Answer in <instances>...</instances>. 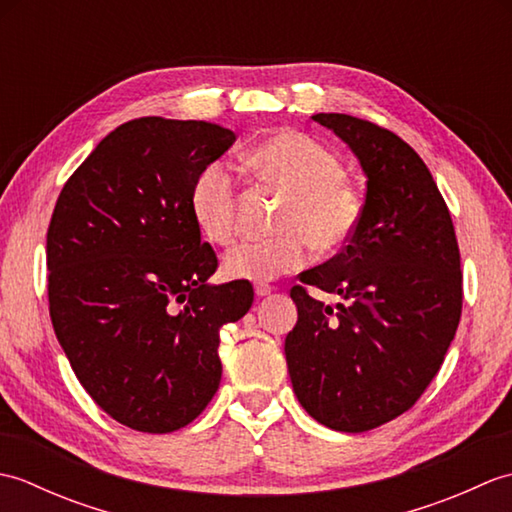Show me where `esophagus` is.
Here are the masks:
<instances>
[{
  "mask_svg": "<svg viewBox=\"0 0 512 512\" xmlns=\"http://www.w3.org/2000/svg\"><path fill=\"white\" fill-rule=\"evenodd\" d=\"M273 290H275V288L268 286V284H257V286H255V295H257V297H268Z\"/></svg>",
  "mask_w": 512,
  "mask_h": 512,
  "instance_id": "esophagus-1",
  "label": "esophagus"
}]
</instances>
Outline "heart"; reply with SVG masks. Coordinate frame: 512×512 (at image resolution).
<instances>
[{
    "label": "heart",
    "instance_id": "obj_1",
    "mask_svg": "<svg viewBox=\"0 0 512 512\" xmlns=\"http://www.w3.org/2000/svg\"><path fill=\"white\" fill-rule=\"evenodd\" d=\"M246 167L286 191L277 215V235L233 246L224 255V273L233 279L273 281L308 264L312 246L336 253L347 246L361 222L363 204L345 167L332 149L301 132L264 138L244 156ZM195 224L215 244L237 233V182L222 162H211L195 176L189 193Z\"/></svg>",
    "mask_w": 512,
    "mask_h": 512
}]
</instances>
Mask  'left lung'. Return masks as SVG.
<instances>
[{
    "label": "left lung",
    "instance_id": "8db88e82",
    "mask_svg": "<svg viewBox=\"0 0 512 512\" xmlns=\"http://www.w3.org/2000/svg\"><path fill=\"white\" fill-rule=\"evenodd\" d=\"M367 176L361 222L330 262L292 286L286 336L292 389L310 416L361 433L416 405L462 317V270L449 206L422 158L389 129L347 114H314ZM306 285L339 294L336 309Z\"/></svg>",
    "mask_w": 512,
    "mask_h": 512
}]
</instances>
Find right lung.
<instances>
[{
	"mask_svg": "<svg viewBox=\"0 0 512 512\" xmlns=\"http://www.w3.org/2000/svg\"><path fill=\"white\" fill-rule=\"evenodd\" d=\"M235 143L206 121L145 116L107 134L63 184L48 226V303L76 378L107 416L171 433L220 387V328L253 306L211 286L215 250L189 209L195 176Z\"/></svg>",
	"mask_w": 512,
	"mask_h": 512,
	"instance_id": "obj_1",
	"label": "right lung"
}]
</instances>
